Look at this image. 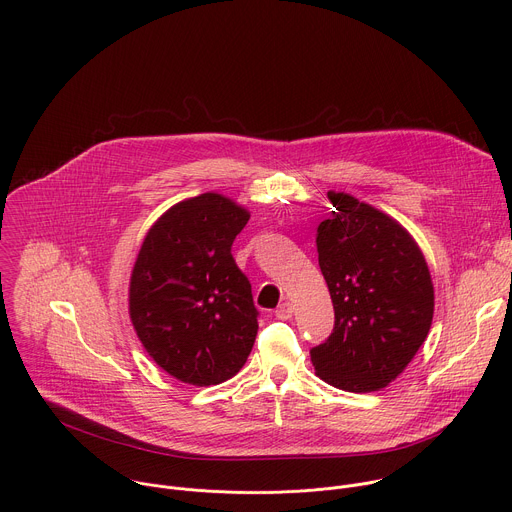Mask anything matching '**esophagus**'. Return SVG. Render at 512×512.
Instances as JSON below:
<instances>
[{
	"mask_svg": "<svg viewBox=\"0 0 512 512\" xmlns=\"http://www.w3.org/2000/svg\"><path fill=\"white\" fill-rule=\"evenodd\" d=\"M275 316H277L279 320H289L291 316H294V306H291L289 302L281 304V306L275 310Z\"/></svg>",
	"mask_w": 512,
	"mask_h": 512,
	"instance_id": "obj_1",
	"label": "esophagus"
}]
</instances>
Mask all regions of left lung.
<instances>
[{"instance_id": "8db88e82", "label": "left lung", "mask_w": 512, "mask_h": 512, "mask_svg": "<svg viewBox=\"0 0 512 512\" xmlns=\"http://www.w3.org/2000/svg\"><path fill=\"white\" fill-rule=\"evenodd\" d=\"M316 231L334 304L332 334L310 350L316 375L336 389L371 393L395 381L433 318V285L413 237L385 212L344 192Z\"/></svg>"}]
</instances>
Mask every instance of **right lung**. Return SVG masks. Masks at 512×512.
<instances>
[{
	"mask_svg": "<svg viewBox=\"0 0 512 512\" xmlns=\"http://www.w3.org/2000/svg\"><path fill=\"white\" fill-rule=\"evenodd\" d=\"M247 221L245 208L206 192L172 206L143 239L129 316L143 348L182 383H225L251 354L259 312L231 255Z\"/></svg>",
	"mask_w": 512,
	"mask_h": 512,
	"instance_id": "obj_1",
	"label": "right lung"
}]
</instances>
